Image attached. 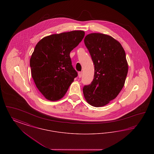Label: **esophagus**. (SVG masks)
<instances>
[{"instance_id": "esophagus-1", "label": "esophagus", "mask_w": 154, "mask_h": 154, "mask_svg": "<svg viewBox=\"0 0 154 154\" xmlns=\"http://www.w3.org/2000/svg\"><path fill=\"white\" fill-rule=\"evenodd\" d=\"M78 74H79V78H81V77H82V73L81 72H79Z\"/></svg>"}]
</instances>
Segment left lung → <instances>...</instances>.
I'll use <instances>...</instances> for the list:
<instances>
[{
    "mask_svg": "<svg viewBox=\"0 0 154 154\" xmlns=\"http://www.w3.org/2000/svg\"><path fill=\"white\" fill-rule=\"evenodd\" d=\"M84 43L95 66L94 79L85 85L83 94L91 106L102 107L114 99L124 87L128 72L124 50L119 42L110 36L91 33Z\"/></svg>",
    "mask_w": 154,
    "mask_h": 154,
    "instance_id": "1",
    "label": "left lung"
}]
</instances>
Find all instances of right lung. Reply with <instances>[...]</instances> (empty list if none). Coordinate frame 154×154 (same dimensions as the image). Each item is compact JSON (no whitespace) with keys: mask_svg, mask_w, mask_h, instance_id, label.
I'll list each match as a JSON object with an SVG mask.
<instances>
[{"mask_svg":"<svg viewBox=\"0 0 154 154\" xmlns=\"http://www.w3.org/2000/svg\"><path fill=\"white\" fill-rule=\"evenodd\" d=\"M84 35L82 30L54 34L43 38L36 44L30 59L32 76L47 99H62L77 76L70 53Z\"/></svg>","mask_w":154,"mask_h":154,"instance_id":"add662e5","label":"right lung"}]
</instances>
